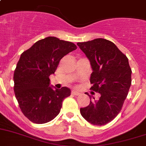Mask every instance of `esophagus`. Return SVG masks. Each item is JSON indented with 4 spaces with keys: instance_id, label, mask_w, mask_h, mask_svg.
Here are the masks:
<instances>
[{
    "instance_id": "esophagus-1",
    "label": "esophagus",
    "mask_w": 146,
    "mask_h": 146,
    "mask_svg": "<svg viewBox=\"0 0 146 146\" xmlns=\"http://www.w3.org/2000/svg\"><path fill=\"white\" fill-rule=\"evenodd\" d=\"M72 94H74V95H80V93L79 92H78V91H76V90H72Z\"/></svg>"
}]
</instances>
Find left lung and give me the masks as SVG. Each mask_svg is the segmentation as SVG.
I'll use <instances>...</instances> for the list:
<instances>
[{"label":"left lung","mask_w":146,"mask_h":146,"mask_svg":"<svg viewBox=\"0 0 146 146\" xmlns=\"http://www.w3.org/2000/svg\"><path fill=\"white\" fill-rule=\"evenodd\" d=\"M77 44L90 60L91 89L100 94L98 99L93 98L88 106L80 108V114L93 125H106L117 116L129 93L131 84L129 60L114 43L103 38Z\"/></svg>","instance_id":"left-lung-1"}]
</instances>
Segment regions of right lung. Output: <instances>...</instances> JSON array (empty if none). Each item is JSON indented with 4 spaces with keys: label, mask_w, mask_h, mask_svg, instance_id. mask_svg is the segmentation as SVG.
<instances>
[{
    "label": "right lung",
    "mask_w": 146,
    "mask_h": 146,
    "mask_svg": "<svg viewBox=\"0 0 146 146\" xmlns=\"http://www.w3.org/2000/svg\"><path fill=\"white\" fill-rule=\"evenodd\" d=\"M76 48L72 42L48 37L21 54L14 72V92L21 111L32 123L43 124L55 118L70 96L67 87L54 90L49 86V76L60 60Z\"/></svg>",
    "instance_id": "right-lung-1"
}]
</instances>
